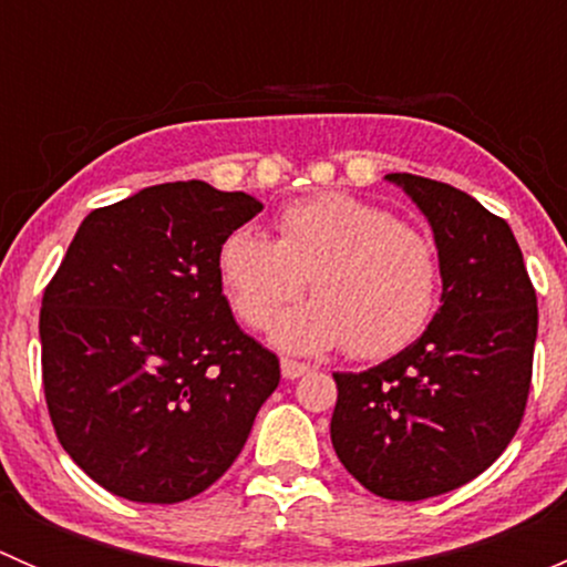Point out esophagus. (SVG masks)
Wrapping results in <instances>:
<instances>
[{
  "mask_svg": "<svg viewBox=\"0 0 567 567\" xmlns=\"http://www.w3.org/2000/svg\"><path fill=\"white\" fill-rule=\"evenodd\" d=\"M279 368H282V375L288 381L301 379V375H305V373H310V364L296 362V359H282V362H279Z\"/></svg>",
  "mask_w": 567,
  "mask_h": 567,
  "instance_id": "obj_1",
  "label": "esophagus"
}]
</instances>
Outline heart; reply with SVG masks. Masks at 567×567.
<instances>
[{"instance_id": "obj_1", "label": "heart", "mask_w": 567, "mask_h": 567, "mask_svg": "<svg viewBox=\"0 0 567 567\" xmlns=\"http://www.w3.org/2000/svg\"><path fill=\"white\" fill-rule=\"evenodd\" d=\"M219 279L238 320L266 329L310 282L316 301L288 312L274 340L288 351L340 346L353 359L409 348L439 305L436 247L392 210L348 194H316L277 216V241L233 230Z\"/></svg>"}]
</instances>
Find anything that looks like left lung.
<instances>
[{
    "instance_id": "1",
    "label": "left lung",
    "mask_w": 567,
    "mask_h": 567,
    "mask_svg": "<svg viewBox=\"0 0 567 567\" xmlns=\"http://www.w3.org/2000/svg\"><path fill=\"white\" fill-rule=\"evenodd\" d=\"M433 227L442 307L420 340L334 373L331 444L375 496L420 502L491 466L527 409L537 296L511 225L450 183L392 173Z\"/></svg>"
}]
</instances>
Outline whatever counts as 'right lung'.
Segmentation results:
<instances>
[{"instance_id": "1", "label": "right lung", "mask_w": 567, "mask_h": 567, "mask_svg": "<svg viewBox=\"0 0 567 567\" xmlns=\"http://www.w3.org/2000/svg\"><path fill=\"white\" fill-rule=\"evenodd\" d=\"M262 203L203 181L95 208L43 290L40 362L62 450L123 499L214 485L279 384L221 293L219 247Z\"/></svg>"}]
</instances>
